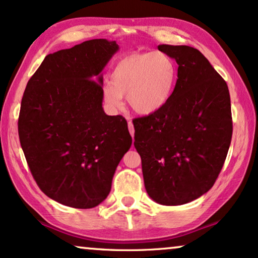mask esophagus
Returning a JSON list of instances; mask_svg holds the SVG:
<instances>
[{"label": "esophagus", "mask_w": 258, "mask_h": 258, "mask_svg": "<svg viewBox=\"0 0 258 258\" xmlns=\"http://www.w3.org/2000/svg\"><path fill=\"white\" fill-rule=\"evenodd\" d=\"M128 128H129V133H130V135L134 136V133H135V130H134L133 122L130 121V118H129V117H128Z\"/></svg>", "instance_id": "obj_1"}]
</instances>
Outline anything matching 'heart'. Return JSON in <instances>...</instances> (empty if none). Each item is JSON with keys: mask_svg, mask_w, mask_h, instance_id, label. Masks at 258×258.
<instances>
[{"mask_svg": "<svg viewBox=\"0 0 258 258\" xmlns=\"http://www.w3.org/2000/svg\"><path fill=\"white\" fill-rule=\"evenodd\" d=\"M178 63L161 51L132 53L116 62L110 84L103 86V100L110 110H119L123 97L139 115H152L172 98L178 83Z\"/></svg>", "mask_w": 258, "mask_h": 258, "instance_id": "1", "label": "heart"}]
</instances>
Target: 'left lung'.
<instances>
[{
    "label": "left lung",
    "instance_id": "8db88e82",
    "mask_svg": "<svg viewBox=\"0 0 258 258\" xmlns=\"http://www.w3.org/2000/svg\"><path fill=\"white\" fill-rule=\"evenodd\" d=\"M179 65L172 98L158 112L133 121L145 187L154 202L183 205L218 178L232 137L227 85L202 52L159 45Z\"/></svg>",
    "mask_w": 258,
    "mask_h": 258
}]
</instances>
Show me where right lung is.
Masks as SVG:
<instances>
[{
	"mask_svg": "<svg viewBox=\"0 0 258 258\" xmlns=\"http://www.w3.org/2000/svg\"><path fill=\"white\" fill-rule=\"evenodd\" d=\"M119 49L93 39L43 59L27 83L19 137L40 189L75 209L99 205L132 146L124 117L103 110V75Z\"/></svg>",
	"mask_w": 258,
	"mask_h": 258,
	"instance_id": "1",
	"label": "right lung"
}]
</instances>
